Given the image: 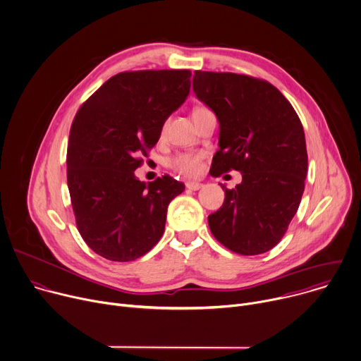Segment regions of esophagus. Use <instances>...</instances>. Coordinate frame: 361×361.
I'll use <instances>...</instances> for the list:
<instances>
[{
  "label": "esophagus",
  "mask_w": 361,
  "mask_h": 361,
  "mask_svg": "<svg viewBox=\"0 0 361 361\" xmlns=\"http://www.w3.org/2000/svg\"><path fill=\"white\" fill-rule=\"evenodd\" d=\"M186 188H188L189 190H199V189H202V188H203V185H202V183H199V182L189 180V182H186Z\"/></svg>",
  "instance_id": "1"
}]
</instances>
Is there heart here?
I'll list each match as a JSON object with an SVG mask.
<instances>
[{
  "label": "heart",
  "mask_w": 361,
  "mask_h": 361,
  "mask_svg": "<svg viewBox=\"0 0 361 361\" xmlns=\"http://www.w3.org/2000/svg\"><path fill=\"white\" fill-rule=\"evenodd\" d=\"M200 161L202 155L199 154H180L171 161V165L183 175H195L200 169Z\"/></svg>",
  "instance_id": "b5f03b06"
}]
</instances>
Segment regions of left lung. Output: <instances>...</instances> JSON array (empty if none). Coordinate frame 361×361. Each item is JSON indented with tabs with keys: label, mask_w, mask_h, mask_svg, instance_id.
<instances>
[{
	"label": "left lung",
	"mask_w": 361,
	"mask_h": 361,
	"mask_svg": "<svg viewBox=\"0 0 361 361\" xmlns=\"http://www.w3.org/2000/svg\"><path fill=\"white\" fill-rule=\"evenodd\" d=\"M193 92L217 117L214 176L240 171L241 183L224 190L223 206L207 217L228 250L257 255L275 247L305 189L307 154L298 114L268 82L245 75L196 71Z\"/></svg>",
	"instance_id": "1"
}]
</instances>
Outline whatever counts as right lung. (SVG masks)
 <instances>
[{"mask_svg":"<svg viewBox=\"0 0 361 361\" xmlns=\"http://www.w3.org/2000/svg\"><path fill=\"white\" fill-rule=\"evenodd\" d=\"M189 71L124 72L78 111L68 145V186L86 244L118 262L134 261L162 237L168 204L185 185L165 175L148 185L134 171L168 117L188 99Z\"/></svg>","mask_w":361,"mask_h":361,"instance_id":"add662e5","label":"right lung"}]
</instances>
